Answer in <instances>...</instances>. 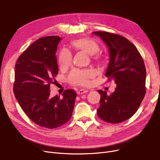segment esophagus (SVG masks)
<instances>
[{"mask_svg":"<svg viewBox=\"0 0 160 160\" xmlns=\"http://www.w3.org/2000/svg\"><path fill=\"white\" fill-rule=\"evenodd\" d=\"M87 92H88V90H85V89H80L77 92V93L78 95H82V94H84L85 93H87Z\"/></svg>","mask_w":160,"mask_h":160,"instance_id":"1","label":"esophagus"}]
</instances>
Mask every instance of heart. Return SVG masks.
Segmentation results:
<instances>
[{"label":"heart","mask_w":160,"mask_h":160,"mask_svg":"<svg viewBox=\"0 0 160 160\" xmlns=\"http://www.w3.org/2000/svg\"><path fill=\"white\" fill-rule=\"evenodd\" d=\"M72 47L77 50L84 51L91 55L95 60H100L101 55L98 53L100 49L98 42L88 37H83L72 40L71 42ZM72 56L71 52L66 49H62L58 56V65L61 69H66L71 65ZM95 72L92 69H72L67 76V81L73 86L88 87L92 79L95 77Z\"/></svg>","instance_id":"obj_1"}]
</instances>
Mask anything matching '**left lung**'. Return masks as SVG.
I'll return each instance as SVG.
<instances>
[{
	"mask_svg": "<svg viewBox=\"0 0 160 160\" xmlns=\"http://www.w3.org/2000/svg\"><path fill=\"white\" fill-rule=\"evenodd\" d=\"M108 45L109 62L105 76L115 80V91L98 90L101 95L99 118L109 123H119L132 118L146 94V70L142 55L132 42L118 34L96 31Z\"/></svg>",
	"mask_w": 160,
	"mask_h": 160,
	"instance_id": "obj_1",
	"label": "left lung"
}]
</instances>
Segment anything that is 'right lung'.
<instances>
[{"label":"right lung","instance_id":"add662e5","mask_svg":"<svg viewBox=\"0 0 160 160\" xmlns=\"http://www.w3.org/2000/svg\"><path fill=\"white\" fill-rule=\"evenodd\" d=\"M58 36L40 38L19 56L16 62L13 91L24 112L39 125L55 129L71 119L77 93L66 89L62 98H51L50 85L58 74L56 57Z\"/></svg>","mask_w":160,"mask_h":160}]
</instances>
